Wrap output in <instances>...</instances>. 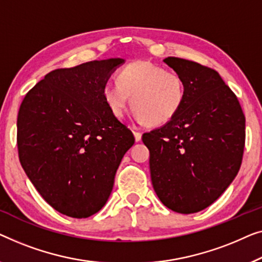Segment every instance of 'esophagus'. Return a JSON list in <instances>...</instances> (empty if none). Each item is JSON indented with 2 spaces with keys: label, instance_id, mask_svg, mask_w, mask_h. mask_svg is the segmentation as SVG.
I'll return each mask as SVG.
<instances>
[{
  "label": "esophagus",
  "instance_id": "1",
  "mask_svg": "<svg viewBox=\"0 0 262 262\" xmlns=\"http://www.w3.org/2000/svg\"><path fill=\"white\" fill-rule=\"evenodd\" d=\"M133 133H134V138H135V141H136V142L140 141V140H141V136H142L141 133L138 132V130H133Z\"/></svg>",
  "mask_w": 262,
  "mask_h": 262
}]
</instances>
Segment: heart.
<instances>
[{
	"mask_svg": "<svg viewBox=\"0 0 262 262\" xmlns=\"http://www.w3.org/2000/svg\"><path fill=\"white\" fill-rule=\"evenodd\" d=\"M103 98L110 113L121 117L130 98L135 117L147 126H163L180 112L186 90L183 77L154 62L139 60L128 64L117 75V82L103 86Z\"/></svg>",
	"mask_w": 262,
	"mask_h": 262,
	"instance_id": "1",
	"label": "heart"
}]
</instances>
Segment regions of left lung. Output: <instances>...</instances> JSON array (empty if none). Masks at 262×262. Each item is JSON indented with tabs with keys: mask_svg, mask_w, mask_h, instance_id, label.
Here are the masks:
<instances>
[{
	"mask_svg": "<svg viewBox=\"0 0 262 262\" xmlns=\"http://www.w3.org/2000/svg\"><path fill=\"white\" fill-rule=\"evenodd\" d=\"M183 77L185 102L174 119L142 135L153 189L165 206L194 213L211 205L242 163L246 119L219 72L198 62L164 60Z\"/></svg>",
	"mask_w": 262,
	"mask_h": 262,
	"instance_id": "left-lung-1",
	"label": "left lung"
}]
</instances>
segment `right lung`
I'll list each match as a JSON object with an SVG mask.
<instances>
[{"label":"right lung","mask_w":262,"mask_h":262,"mask_svg":"<svg viewBox=\"0 0 262 262\" xmlns=\"http://www.w3.org/2000/svg\"><path fill=\"white\" fill-rule=\"evenodd\" d=\"M124 59L94 60L47 73L17 115L22 168L53 209L86 219L108 201L134 135L110 113L103 86Z\"/></svg>","instance_id":"obj_1"}]
</instances>
